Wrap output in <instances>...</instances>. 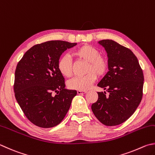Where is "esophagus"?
<instances>
[{"label": "esophagus", "instance_id": "obj_1", "mask_svg": "<svg viewBox=\"0 0 155 155\" xmlns=\"http://www.w3.org/2000/svg\"><path fill=\"white\" fill-rule=\"evenodd\" d=\"M87 92L86 91H81V90H78L77 91V93L78 94H86Z\"/></svg>", "mask_w": 155, "mask_h": 155}]
</instances>
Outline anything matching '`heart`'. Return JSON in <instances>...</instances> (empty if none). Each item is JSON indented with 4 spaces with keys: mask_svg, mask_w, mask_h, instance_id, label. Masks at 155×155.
Here are the masks:
<instances>
[{
    "mask_svg": "<svg viewBox=\"0 0 155 155\" xmlns=\"http://www.w3.org/2000/svg\"><path fill=\"white\" fill-rule=\"evenodd\" d=\"M74 54L79 59L87 63L86 69V75L77 77L69 80L68 86L69 89L85 91L91 86L98 77H103L109 69V61L105 57L101 56L97 48L90 45H83L78 47ZM57 69L60 74L65 78H71L73 75L72 60L68 54L61 56L57 63Z\"/></svg>",
    "mask_w": 155,
    "mask_h": 155,
    "instance_id": "obj_1",
    "label": "heart"
}]
</instances>
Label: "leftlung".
I'll return each instance as SVG.
<instances>
[{
  "mask_svg": "<svg viewBox=\"0 0 155 155\" xmlns=\"http://www.w3.org/2000/svg\"><path fill=\"white\" fill-rule=\"evenodd\" d=\"M98 43L107 52L109 71L98 86L107 90L109 95L106 92H97L98 98L91 108L102 124L114 126L127 120L140 103L144 75L130 49L112 40H103Z\"/></svg>",
  "mask_w": 155,
  "mask_h": 155,
  "instance_id": "1",
  "label": "left lung"
}]
</instances>
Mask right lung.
<instances>
[{"instance_id":"right-lung-1","label":"right lung","mask_w":155,"mask_h":155,"mask_svg":"<svg viewBox=\"0 0 155 155\" xmlns=\"http://www.w3.org/2000/svg\"><path fill=\"white\" fill-rule=\"evenodd\" d=\"M76 45L62 40L38 44L17 63L15 96L26 117L36 126L50 128L59 124L77 94L76 90L65 88V79L57 69L63 52Z\"/></svg>"}]
</instances>
